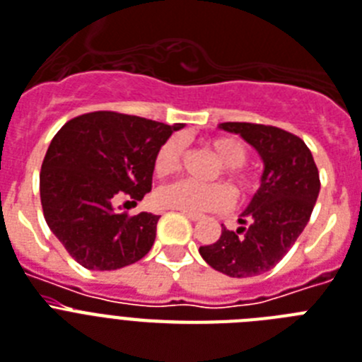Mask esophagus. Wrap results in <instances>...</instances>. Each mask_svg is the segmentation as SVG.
Listing matches in <instances>:
<instances>
[{
	"label": "esophagus",
	"instance_id": "34e87169",
	"mask_svg": "<svg viewBox=\"0 0 362 362\" xmlns=\"http://www.w3.org/2000/svg\"><path fill=\"white\" fill-rule=\"evenodd\" d=\"M182 214H184V216L187 217V219H191V221H199V219H201V214H191V211H182Z\"/></svg>",
	"mask_w": 362,
	"mask_h": 362
}]
</instances>
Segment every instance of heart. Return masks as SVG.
<instances>
[{"label":"heart","instance_id":"1","mask_svg":"<svg viewBox=\"0 0 362 362\" xmlns=\"http://www.w3.org/2000/svg\"><path fill=\"white\" fill-rule=\"evenodd\" d=\"M206 148L221 163V173L240 193L257 187V178L243 169L247 161V146L232 135H217L206 143ZM184 145L180 139H167L154 156V173L160 178L176 173L182 167ZM154 202L158 208L176 211H219L232 204V193L225 184H195L191 180H176L156 189Z\"/></svg>","mask_w":362,"mask_h":362}]
</instances>
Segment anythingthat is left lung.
I'll list each match as a JSON object with an SVG mask.
<instances>
[{"instance_id":"1","label":"left lung","mask_w":362,"mask_h":362,"mask_svg":"<svg viewBox=\"0 0 362 362\" xmlns=\"http://www.w3.org/2000/svg\"><path fill=\"white\" fill-rule=\"evenodd\" d=\"M221 128L257 148L262 184L238 219L240 228L223 227L219 240L199 252L228 277H255L277 266L307 227L320 193L318 167L303 139L277 126L223 122Z\"/></svg>"}]
</instances>
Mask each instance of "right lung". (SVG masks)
<instances>
[{"label":"right lung","instance_id":"1","mask_svg":"<svg viewBox=\"0 0 362 362\" xmlns=\"http://www.w3.org/2000/svg\"><path fill=\"white\" fill-rule=\"evenodd\" d=\"M182 124L93 111L55 134L40 169V202L49 230L87 269L111 272L151 251L160 216L117 211L152 187L154 156ZM126 201V202H130Z\"/></svg>","mask_w":362,"mask_h":362}]
</instances>
